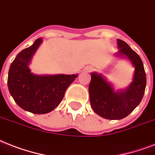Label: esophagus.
Wrapping results in <instances>:
<instances>
[{"label":"esophagus","instance_id":"1","mask_svg":"<svg viewBox=\"0 0 155 155\" xmlns=\"http://www.w3.org/2000/svg\"><path fill=\"white\" fill-rule=\"evenodd\" d=\"M92 69H93V68L91 66H86L85 69H84L83 71L85 72V73H90V72L92 71Z\"/></svg>","mask_w":155,"mask_h":155}]
</instances>
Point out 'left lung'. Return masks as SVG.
Returning <instances> with one entry per match:
<instances>
[{
	"label": "left lung",
	"instance_id": "left-lung-1",
	"mask_svg": "<svg viewBox=\"0 0 155 155\" xmlns=\"http://www.w3.org/2000/svg\"><path fill=\"white\" fill-rule=\"evenodd\" d=\"M117 48L115 56L129 60L135 69L133 81L125 89L116 91L103 74L93 72L89 86L91 107L107 120H121L129 116L141 103L146 86V73L140 56L121 39H117Z\"/></svg>",
	"mask_w": 155,
	"mask_h": 155
}]
</instances>
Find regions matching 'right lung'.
I'll return each mask as SVG.
<instances>
[{
	"label": "right lung",
	"instance_id": "obj_1",
	"mask_svg": "<svg viewBox=\"0 0 155 155\" xmlns=\"http://www.w3.org/2000/svg\"><path fill=\"white\" fill-rule=\"evenodd\" d=\"M37 39L31 46L20 51L12 62L8 74V88L21 108L35 114H46L56 108L69 86L78 74L36 75L29 68L31 59L42 44Z\"/></svg>",
	"mask_w": 155,
	"mask_h": 155
}]
</instances>
